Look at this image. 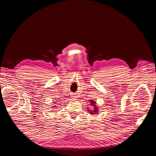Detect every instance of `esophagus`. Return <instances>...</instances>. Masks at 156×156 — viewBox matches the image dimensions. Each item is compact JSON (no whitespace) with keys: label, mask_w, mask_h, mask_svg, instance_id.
<instances>
[{"label":"esophagus","mask_w":156,"mask_h":156,"mask_svg":"<svg viewBox=\"0 0 156 156\" xmlns=\"http://www.w3.org/2000/svg\"><path fill=\"white\" fill-rule=\"evenodd\" d=\"M72 97H73V98H75V96H72Z\"/></svg>","instance_id":"34e87169"}]
</instances>
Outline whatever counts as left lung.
<instances>
[{"mask_svg": "<svg viewBox=\"0 0 156 156\" xmlns=\"http://www.w3.org/2000/svg\"><path fill=\"white\" fill-rule=\"evenodd\" d=\"M90 102V105L94 106V108L93 111L92 110H88L90 112V114H97V112H98V107H97V106L96 105V102L94 100H91Z\"/></svg>", "mask_w": 156, "mask_h": 156, "instance_id": "obj_1", "label": "left lung"}]
</instances>
